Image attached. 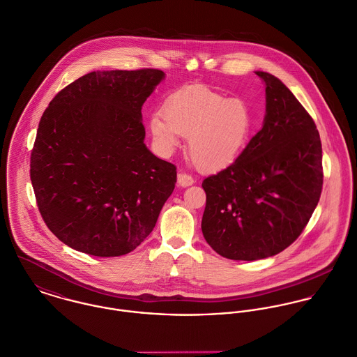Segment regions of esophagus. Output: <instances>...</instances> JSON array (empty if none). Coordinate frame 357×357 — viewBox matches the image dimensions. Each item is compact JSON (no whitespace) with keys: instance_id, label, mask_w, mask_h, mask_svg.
<instances>
[{"instance_id":"obj_1","label":"esophagus","mask_w":357,"mask_h":357,"mask_svg":"<svg viewBox=\"0 0 357 357\" xmlns=\"http://www.w3.org/2000/svg\"><path fill=\"white\" fill-rule=\"evenodd\" d=\"M193 183H195V179L189 174H185V172H179L178 174V185L179 186L188 188V186H190Z\"/></svg>"}]
</instances>
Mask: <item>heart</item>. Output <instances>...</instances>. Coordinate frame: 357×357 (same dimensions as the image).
Instances as JSON below:
<instances>
[{
	"label": "heart",
	"mask_w": 357,
	"mask_h": 357,
	"mask_svg": "<svg viewBox=\"0 0 357 357\" xmlns=\"http://www.w3.org/2000/svg\"><path fill=\"white\" fill-rule=\"evenodd\" d=\"M254 117L241 98H225L208 88H188L168 98L162 113H153L149 131L158 153L172 154L181 137L203 171H218L237 160L250 141Z\"/></svg>",
	"instance_id": "1"
}]
</instances>
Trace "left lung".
Here are the masks:
<instances>
[{"instance_id": "8db88e82", "label": "left lung", "mask_w": 357, "mask_h": 357, "mask_svg": "<svg viewBox=\"0 0 357 357\" xmlns=\"http://www.w3.org/2000/svg\"><path fill=\"white\" fill-rule=\"evenodd\" d=\"M255 74L266 92L262 128L231 165L203 181V236L215 252L234 261L269 258L292 244L323 186L314 121L278 77Z\"/></svg>"}]
</instances>
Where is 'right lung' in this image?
I'll list each match as a JSON object with an SVG mask.
<instances>
[{
	"label": "right lung",
	"mask_w": 357,
	"mask_h": 357,
	"mask_svg": "<svg viewBox=\"0 0 357 357\" xmlns=\"http://www.w3.org/2000/svg\"><path fill=\"white\" fill-rule=\"evenodd\" d=\"M164 78L155 69L88 73L44 112L30 178L44 222L73 250L126 255L154 229L176 167L144 144L142 106Z\"/></svg>",
	"instance_id": "1"
}]
</instances>
